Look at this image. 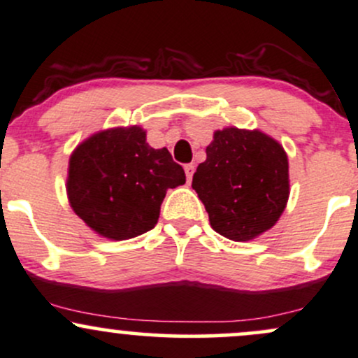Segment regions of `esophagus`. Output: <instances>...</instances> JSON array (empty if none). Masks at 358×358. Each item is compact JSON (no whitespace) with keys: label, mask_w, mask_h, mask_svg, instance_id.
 Instances as JSON below:
<instances>
[{"label":"esophagus","mask_w":358,"mask_h":358,"mask_svg":"<svg viewBox=\"0 0 358 358\" xmlns=\"http://www.w3.org/2000/svg\"><path fill=\"white\" fill-rule=\"evenodd\" d=\"M185 173H187L188 182H192L193 173H195V165H193V163H190V165H185Z\"/></svg>","instance_id":"obj_1"}]
</instances>
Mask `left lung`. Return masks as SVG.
<instances>
[{
    "mask_svg": "<svg viewBox=\"0 0 358 358\" xmlns=\"http://www.w3.org/2000/svg\"><path fill=\"white\" fill-rule=\"evenodd\" d=\"M287 156L276 139L254 129L225 127L213 133L207 159L192 187L205 205L212 229L245 242L269 231L289 196Z\"/></svg>",
    "mask_w": 358,
    "mask_h": 358,
    "instance_id": "8db88e82",
    "label": "left lung"
}]
</instances>
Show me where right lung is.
<instances>
[{
	"label": "right lung",
	"mask_w": 358,
	"mask_h": 358,
	"mask_svg": "<svg viewBox=\"0 0 358 358\" xmlns=\"http://www.w3.org/2000/svg\"><path fill=\"white\" fill-rule=\"evenodd\" d=\"M183 183V168L166 148L148 145L139 126L92 134L69 162L71 207L94 232L113 241L151 231L168 188Z\"/></svg>",
	"instance_id": "1"
}]
</instances>
